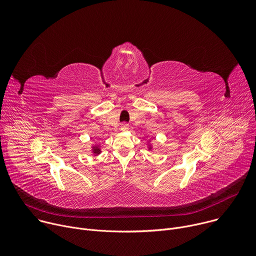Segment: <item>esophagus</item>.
<instances>
[{
  "mask_svg": "<svg viewBox=\"0 0 256 256\" xmlns=\"http://www.w3.org/2000/svg\"><path fill=\"white\" fill-rule=\"evenodd\" d=\"M120 130H124V132H126V130H128V124H122L120 126Z\"/></svg>",
  "mask_w": 256,
  "mask_h": 256,
  "instance_id": "obj_1",
  "label": "esophagus"
}]
</instances>
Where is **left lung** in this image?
<instances>
[{
  "instance_id": "obj_1",
  "label": "left lung",
  "mask_w": 256,
  "mask_h": 256,
  "mask_svg": "<svg viewBox=\"0 0 256 256\" xmlns=\"http://www.w3.org/2000/svg\"><path fill=\"white\" fill-rule=\"evenodd\" d=\"M150 149H151V148H150Z\"/></svg>"
}]
</instances>
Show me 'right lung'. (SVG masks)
Segmentation results:
<instances>
[{
  "label": "right lung",
  "instance_id": "right-lung-1",
  "mask_svg": "<svg viewBox=\"0 0 256 256\" xmlns=\"http://www.w3.org/2000/svg\"><path fill=\"white\" fill-rule=\"evenodd\" d=\"M100 152H101V151H100V149H99L98 146H95V147H93V153H94V154L98 155Z\"/></svg>",
  "mask_w": 256,
  "mask_h": 256
}]
</instances>
